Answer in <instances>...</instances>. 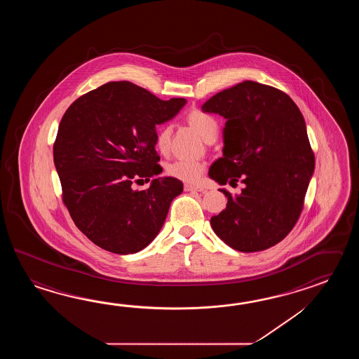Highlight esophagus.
<instances>
[{
	"label": "esophagus",
	"mask_w": 359,
	"mask_h": 359,
	"mask_svg": "<svg viewBox=\"0 0 359 359\" xmlns=\"http://www.w3.org/2000/svg\"><path fill=\"white\" fill-rule=\"evenodd\" d=\"M184 191H203V187L194 184H184Z\"/></svg>",
	"instance_id": "esophagus-1"
}]
</instances>
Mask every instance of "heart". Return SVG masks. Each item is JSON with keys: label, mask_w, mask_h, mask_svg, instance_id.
<instances>
[{"label": "heart", "mask_w": 359, "mask_h": 359, "mask_svg": "<svg viewBox=\"0 0 359 359\" xmlns=\"http://www.w3.org/2000/svg\"><path fill=\"white\" fill-rule=\"evenodd\" d=\"M186 119L191 127L196 130L205 141L212 137H217L218 123L212 115L206 114L201 110H191L190 113L186 115ZM170 136H172V128L169 126H164L158 130L155 144L161 153L168 151L170 147ZM204 168H205L204 163L201 161L177 159L172 161L167 167V173L169 176L177 178L182 182L194 183L198 182L200 180Z\"/></svg>", "instance_id": "heart-1"}]
</instances>
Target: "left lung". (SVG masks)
<instances>
[{"label":"left lung","mask_w":359,"mask_h":359,"mask_svg":"<svg viewBox=\"0 0 359 359\" xmlns=\"http://www.w3.org/2000/svg\"><path fill=\"white\" fill-rule=\"evenodd\" d=\"M204 113L227 121L223 156L209 177L231 186L241 178L245 187L227 198L226 209L214 215L215 235L237 252L266 250L289 235L303 210L314 154L304 118L285 92L245 81L214 95Z\"/></svg>","instance_id":"left-lung-1"}]
</instances>
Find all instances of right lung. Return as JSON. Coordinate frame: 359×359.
<instances>
[{"label":"right lung","instance_id":"obj_1","mask_svg":"<svg viewBox=\"0 0 359 359\" xmlns=\"http://www.w3.org/2000/svg\"><path fill=\"white\" fill-rule=\"evenodd\" d=\"M184 104L122 81L87 92L65 111L55 140V167L69 214L93 244L126 255L145 249L159 233L182 182L158 177L142 191L132 183L163 172L156 126Z\"/></svg>","mask_w":359,"mask_h":359}]
</instances>
